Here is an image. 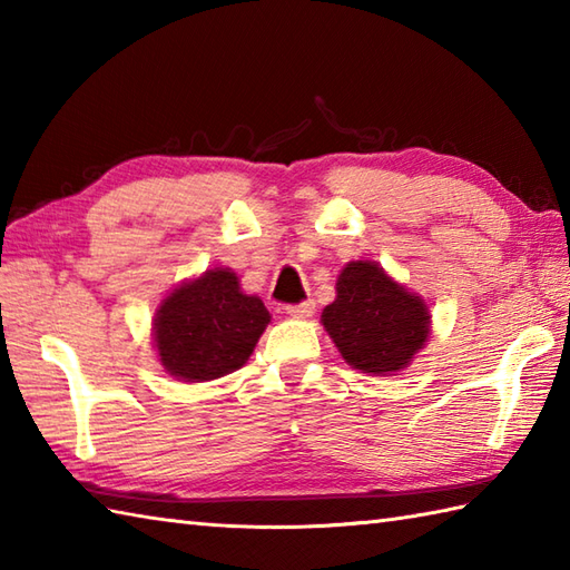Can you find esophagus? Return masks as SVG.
Listing matches in <instances>:
<instances>
[{
  "mask_svg": "<svg viewBox=\"0 0 570 570\" xmlns=\"http://www.w3.org/2000/svg\"><path fill=\"white\" fill-rule=\"evenodd\" d=\"M313 311H316V304H313L311 298L304 301V304L286 306V313H288V316H294V318H308V316H313Z\"/></svg>",
  "mask_w": 570,
  "mask_h": 570,
  "instance_id": "obj_1",
  "label": "esophagus"
}]
</instances>
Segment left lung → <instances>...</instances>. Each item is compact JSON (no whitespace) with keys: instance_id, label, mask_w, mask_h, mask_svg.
I'll use <instances>...</instances> for the list:
<instances>
[{"instance_id":"8db88e82","label":"left lung","mask_w":570,"mask_h":570,"mask_svg":"<svg viewBox=\"0 0 570 570\" xmlns=\"http://www.w3.org/2000/svg\"><path fill=\"white\" fill-rule=\"evenodd\" d=\"M335 301L321 323L350 367L392 374L411 365L431 333L423 298L396 284L377 262H350L335 284Z\"/></svg>"}]
</instances>
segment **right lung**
Instances as JSON below:
<instances>
[{"mask_svg": "<svg viewBox=\"0 0 570 570\" xmlns=\"http://www.w3.org/2000/svg\"><path fill=\"white\" fill-rule=\"evenodd\" d=\"M269 321L262 298L242 292L233 269L215 266L161 301L154 345L171 377L210 382L245 365Z\"/></svg>", "mask_w": 570, "mask_h": 570, "instance_id": "1", "label": "right lung"}]
</instances>
